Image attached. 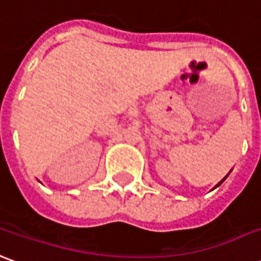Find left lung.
<instances>
[{
    "label": "left lung",
    "instance_id": "8db88e82",
    "mask_svg": "<svg viewBox=\"0 0 261 261\" xmlns=\"http://www.w3.org/2000/svg\"><path fill=\"white\" fill-rule=\"evenodd\" d=\"M228 175H229V174H226V175H225V177H223V178H222V180H221V181H219V182H218V184H216V186H215V187H214V188H216V187H219V186H221V184H222V182H223V181H225V180H226V177H228Z\"/></svg>",
    "mask_w": 261,
    "mask_h": 261
}]
</instances>
